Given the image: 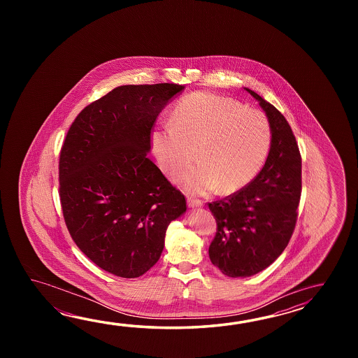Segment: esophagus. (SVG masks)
Returning a JSON list of instances; mask_svg holds the SVG:
<instances>
[{
	"instance_id": "1",
	"label": "esophagus",
	"mask_w": 358,
	"mask_h": 358,
	"mask_svg": "<svg viewBox=\"0 0 358 358\" xmlns=\"http://www.w3.org/2000/svg\"><path fill=\"white\" fill-rule=\"evenodd\" d=\"M188 206L190 208H197V207H202L203 202L199 199H194V198H188Z\"/></svg>"
}]
</instances>
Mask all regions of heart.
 <instances>
[{
  "mask_svg": "<svg viewBox=\"0 0 358 358\" xmlns=\"http://www.w3.org/2000/svg\"><path fill=\"white\" fill-rule=\"evenodd\" d=\"M173 122L151 133V145L161 169L179 180L198 159L202 161L184 179L189 193L205 194L243 189L259 176L271 147L266 115L234 99L196 92L176 105Z\"/></svg>",
  "mask_w": 358,
  "mask_h": 358,
  "instance_id": "obj_1",
  "label": "heart"
}]
</instances>
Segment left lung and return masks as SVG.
Segmentation results:
<instances>
[{
	"label": "left lung",
	"mask_w": 358,
	"mask_h": 358,
	"mask_svg": "<svg viewBox=\"0 0 358 358\" xmlns=\"http://www.w3.org/2000/svg\"><path fill=\"white\" fill-rule=\"evenodd\" d=\"M271 127V147L259 176L243 189L208 203L217 231L210 259L230 278H248L270 266L289 243L302 192L297 141L282 113L256 92Z\"/></svg>",
	"instance_id": "left-lung-1"
}]
</instances>
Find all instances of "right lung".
<instances>
[{"label": "right lung", "instance_id": "obj_1", "mask_svg": "<svg viewBox=\"0 0 358 358\" xmlns=\"http://www.w3.org/2000/svg\"><path fill=\"white\" fill-rule=\"evenodd\" d=\"M179 84L122 85L84 107L59 162L60 201L79 250L110 274L138 278L159 261L185 198L152 161L151 131Z\"/></svg>", "mask_w": 358, "mask_h": 358}]
</instances>
